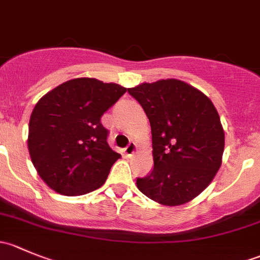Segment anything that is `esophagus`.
I'll return each mask as SVG.
<instances>
[{
	"mask_svg": "<svg viewBox=\"0 0 260 260\" xmlns=\"http://www.w3.org/2000/svg\"><path fill=\"white\" fill-rule=\"evenodd\" d=\"M136 151H137V145H136L135 142H129L128 146L124 148V152L127 156H132Z\"/></svg>",
	"mask_w": 260,
	"mask_h": 260,
	"instance_id": "1",
	"label": "esophagus"
}]
</instances>
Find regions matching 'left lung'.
Here are the masks:
<instances>
[{
	"label": "left lung",
	"mask_w": 260,
	"mask_h": 260,
	"mask_svg": "<svg viewBox=\"0 0 260 260\" xmlns=\"http://www.w3.org/2000/svg\"><path fill=\"white\" fill-rule=\"evenodd\" d=\"M142 106L152 133L153 169L137 177L147 198L167 206L188 203L216 175L224 152V129L210 99L176 79L128 89Z\"/></svg>",
	"instance_id": "8db88e82"
}]
</instances>
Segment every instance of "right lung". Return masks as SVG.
Wrapping results in <instances>:
<instances>
[{"label": "right lung", "instance_id": "right-lung-1", "mask_svg": "<svg viewBox=\"0 0 260 260\" xmlns=\"http://www.w3.org/2000/svg\"><path fill=\"white\" fill-rule=\"evenodd\" d=\"M127 91L114 83L78 78L43 96L28 123V152L40 177L61 195H84L106 182L120 157L107 142L102 115Z\"/></svg>", "mask_w": 260, "mask_h": 260}]
</instances>
